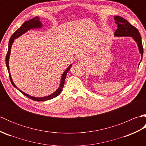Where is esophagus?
<instances>
[{"label":"esophagus","instance_id":"esophagus-1","mask_svg":"<svg viewBox=\"0 0 146 146\" xmlns=\"http://www.w3.org/2000/svg\"><path fill=\"white\" fill-rule=\"evenodd\" d=\"M80 59H82V57H80Z\"/></svg>","mask_w":146,"mask_h":146}]
</instances>
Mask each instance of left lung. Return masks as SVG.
Segmentation results:
<instances>
[{"instance_id":"1","label":"left lung","mask_w":146,"mask_h":146,"mask_svg":"<svg viewBox=\"0 0 146 146\" xmlns=\"http://www.w3.org/2000/svg\"><path fill=\"white\" fill-rule=\"evenodd\" d=\"M114 19L115 21V23L117 24V29L115 32L114 35L115 36L132 37L136 42L137 43L139 51H140L142 58V56H143V46H142L141 35L137 29L122 17L116 15V16H115Z\"/></svg>"}]
</instances>
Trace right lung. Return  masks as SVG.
Here are the masks:
<instances>
[{
  "label": "right lung",
  "instance_id": "right-lung-1",
  "mask_svg": "<svg viewBox=\"0 0 146 146\" xmlns=\"http://www.w3.org/2000/svg\"><path fill=\"white\" fill-rule=\"evenodd\" d=\"M41 22L39 21V18L38 17H35V18L29 20L27 21H26L25 23H23V25H22L16 31H15L13 35H12L11 38L9 39V48H8V51L7 52V54H6V58H5V64H6V66H7V70H8V72H9V78H10L11 80V82L12 83V85H13L15 88H16L17 90H19L22 94L23 95H24L26 96V97L29 98L30 99H31L33 100H35V101H46V100H51L52 98H54L55 97H56L57 96H58L60 94V93L62 91V89H63V86L64 85V80L66 78V74L68 73V71H69V70L70 69V68L71 66V64L70 66L68 67L67 69L64 71V72L63 73V75H62L61 77V84L60 87L58 88V90L56 91L53 94L47 96V97H41V98H36V97H31V96H30L29 95H27L25 93L22 92L21 90H20L18 88H17V86L15 85V84L14 83L13 81H12V80L11 78V75L10 74V72H9V56H10V53H11V46L12 43H13L14 39L15 38H18L19 36H20L21 35H23L24 33H26L27 31L29 30L30 29H34V28H38V27H41Z\"/></svg>",
  "mask_w": 146,
  "mask_h": 146
}]
</instances>
